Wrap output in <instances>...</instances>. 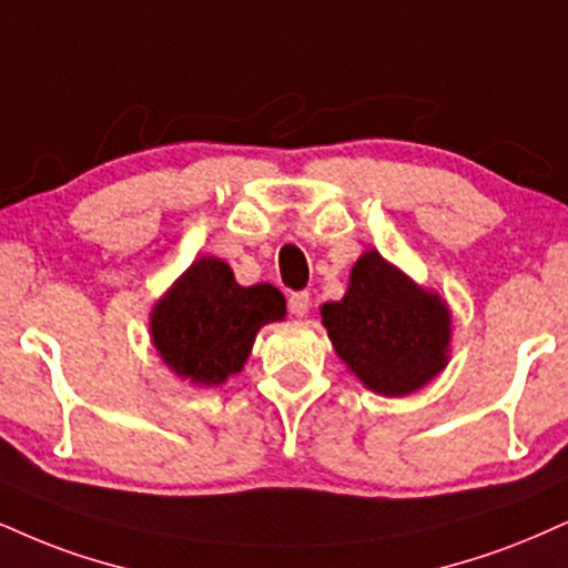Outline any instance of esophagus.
I'll return each mask as SVG.
<instances>
[{"mask_svg": "<svg viewBox=\"0 0 568 568\" xmlns=\"http://www.w3.org/2000/svg\"><path fill=\"white\" fill-rule=\"evenodd\" d=\"M310 304H312V298H310V293H306V291L291 293V296H288V312L293 314V317H304V314L310 312Z\"/></svg>", "mask_w": 568, "mask_h": 568, "instance_id": "esophagus-1", "label": "esophagus"}]
</instances>
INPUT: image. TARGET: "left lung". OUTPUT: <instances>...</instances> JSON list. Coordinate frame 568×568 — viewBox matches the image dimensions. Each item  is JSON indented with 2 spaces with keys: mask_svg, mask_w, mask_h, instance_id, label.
Segmentation results:
<instances>
[{
  "mask_svg": "<svg viewBox=\"0 0 568 568\" xmlns=\"http://www.w3.org/2000/svg\"><path fill=\"white\" fill-rule=\"evenodd\" d=\"M320 314L341 362L381 396L415 394L449 362L447 302L375 248L354 262L344 298L323 304Z\"/></svg>",
  "mask_w": 568,
  "mask_h": 568,
  "instance_id": "obj_1",
  "label": "left lung"
}]
</instances>
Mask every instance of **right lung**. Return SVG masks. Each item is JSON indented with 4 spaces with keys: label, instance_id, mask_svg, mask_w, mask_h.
I'll list each match as a JSON object with an SVG mask.
<instances>
[{
    "label": "right lung",
    "instance_id": "1",
    "mask_svg": "<svg viewBox=\"0 0 568 568\" xmlns=\"http://www.w3.org/2000/svg\"><path fill=\"white\" fill-rule=\"evenodd\" d=\"M285 317L275 285L235 283L230 264L195 258L150 312V341L176 378L197 388L227 384L241 373L256 333Z\"/></svg>",
    "mask_w": 568,
    "mask_h": 568
}]
</instances>
